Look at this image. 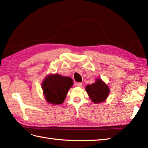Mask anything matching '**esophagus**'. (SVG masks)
<instances>
[{
	"mask_svg": "<svg viewBox=\"0 0 148 148\" xmlns=\"http://www.w3.org/2000/svg\"><path fill=\"white\" fill-rule=\"evenodd\" d=\"M76 86H78V87H81L83 86V83H77L76 84Z\"/></svg>",
	"mask_w": 148,
	"mask_h": 148,
	"instance_id": "esophagus-1",
	"label": "esophagus"
}]
</instances>
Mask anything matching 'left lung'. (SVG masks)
I'll return each instance as SVG.
<instances>
[{"label": "left lung", "instance_id": "left-lung-1", "mask_svg": "<svg viewBox=\"0 0 148 148\" xmlns=\"http://www.w3.org/2000/svg\"><path fill=\"white\" fill-rule=\"evenodd\" d=\"M86 91L90 99L95 103L104 101L109 93L108 86L100 79H97L95 83L87 85Z\"/></svg>", "mask_w": 148, "mask_h": 148}]
</instances>
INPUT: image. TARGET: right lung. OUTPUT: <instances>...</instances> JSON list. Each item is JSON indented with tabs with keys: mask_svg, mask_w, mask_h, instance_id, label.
Returning <instances> with one entry per match:
<instances>
[{
	"mask_svg": "<svg viewBox=\"0 0 148 148\" xmlns=\"http://www.w3.org/2000/svg\"><path fill=\"white\" fill-rule=\"evenodd\" d=\"M74 82L71 77L59 74H50L43 81L42 87L46 101L52 104H61L64 102L69 88Z\"/></svg>",
	"mask_w": 148,
	"mask_h": 148,
	"instance_id": "add662e5",
	"label": "right lung"
}]
</instances>
